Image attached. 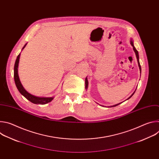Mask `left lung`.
Wrapping results in <instances>:
<instances>
[{
	"label": "left lung",
	"instance_id": "8db88e82",
	"mask_svg": "<svg viewBox=\"0 0 159 159\" xmlns=\"http://www.w3.org/2000/svg\"><path fill=\"white\" fill-rule=\"evenodd\" d=\"M131 43V46L133 47V50H134V52H135V54H136V57H137V61H138V63H139V69H140V73H141V66H140V61H139V52H138V51L136 50V48H135V47H134V44H133V41H130ZM85 89H87V87H88V80H87V78H85ZM134 92L132 94V95L129 98H128L127 99H129L130 98H131V96L134 94ZM120 104H121V103H119V104H115V105H113V106H109V107H115V106H118V105H119Z\"/></svg>",
	"mask_w": 159,
	"mask_h": 159
}]
</instances>
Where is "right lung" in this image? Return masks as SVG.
<instances>
[{
    "label": "right lung",
    "mask_w": 159,
    "mask_h": 159,
    "mask_svg": "<svg viewBox=\"0 0 159 159\" xmlns=\"http://www.w3.org/2000/svg\"><path fill=\"white\" fill-rule=\"evenodd\" d=\"M26 44L25 45V47L22 48V49H24L25 47L26 46ZM19 57H20V54L17 56V59L16 60L15 62V65H14V81H15V84L16 85L18 89V90L19 91V93L25 96L28 100H29L30 102L34 103V104H45L47 103H48L50 102H51L53 98H39V97H36L34 96L31 94H30L29 93H28L26 90L25 89V88L23 87V86L22 85L19 76H18V74H17V68H18V63H19Z\"/></svg>",
    "instance_id": "1"
}]
</instances>
